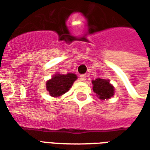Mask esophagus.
Segmentation results:
<instances>
[{
    "label": "esophagus",
    "instance_id": "1",
    "mask_svg": "<svg viewBox=\"0 0 150 150\" xmlns=\"http://www.w3.org/2000/svg\"><path fill=\"white\" fill-rule=\"evenodd\" d=\"M86 77H87V75H80V80L81 81H85L86 80Z\"/></svg>",
    "mask_w": 150,
    "mask_h": 150
}]
</instances>
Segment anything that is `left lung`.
Returning a JSON list of instances; mask_svg holds the SVG:
<instances>
[{
  "label": "left lung",
  "mask_w": 150,
  "mask_h": 150,
  "mask_svg": "<svg viewBox=\"0 0 150 150\" xmlns=\"http://www.w3.org/2000/svg\"><path fill=\"white\" fill-rule=\"evenodd\" d=\"M91 83L93 85V91L100 100H109L114 96L115 88L112 84H111L108 79H96V80H92Z\"/></svg>",
  "instance_id": "left-lung-1"
}]
</instances>
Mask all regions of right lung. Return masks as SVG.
<instances>
[{
    "instance_id": "1",
    "label": "right lung",
    "mask_w": 150,
    "mask_h": 150,
    "mask_svg": "<svg viewBox=\"0 0 150 150\" xmlns=\"http://www.w3.org/2000/svg\"><path fill=\"white\" fill-rule=\"evenodd\" d=\"M77 78V75L74 73H67V75L56 73L46 81V90L50 96L60 97L70 90Z\"/></svg>"
}]
</instances>
